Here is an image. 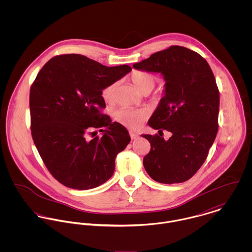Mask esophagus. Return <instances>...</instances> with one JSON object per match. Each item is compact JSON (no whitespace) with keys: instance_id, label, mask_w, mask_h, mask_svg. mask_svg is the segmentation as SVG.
<instances>
[{"instance_id":"esophagus-1","label":"esophagus","mask_w":252,"mask_h":252,"mask_svg":"<svg viewBox=\"0 0 252 252\" xmlns=\"http://www.w3.org/2000/svg\"><path fill=\"white\" fill-rule=\"evenodd\" d=\"M130 137H131V139L135 140V139H137V138L139 137V135H138L137 133H135V132H132V131H130Z\"/></svg>"}]
</instances>
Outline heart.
Masks as SVG:
<instances>
[{
	"label": "heart",
	"mask_w": 252,
	"mask_h": 252,
	"mask_svg": "<svg viewBox=\"0 0 252 252\" xmlns=\"http://www.w3.org/2000/svg\"><path fill=\"white\" fill-rule=\"evenodd\" d=\"M131 80L136 88L143 94L146 92L149 93L156 84L155 76L149 72H135L131 75ZM115 86L116 82H113L102 90V97L108 104H111L113 102ZM148 115L149 111L145 108H120L114 113L116 121L130 129L139 128Z\"/></svg>",
	"instance_id": "b5f03b06"
}]
</instances>
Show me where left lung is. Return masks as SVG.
Listing matches in <instances>:
<instances>
[{"label":"left lung","instance_id":"obj_1","mask_svg":"<svg viewBox=\"0 0 252 252\" xmlns=\"http://www.w3.org/2000/svg\"><path fill=\"white\" fill-rule=\"evenodd\" d=\"M136 70L160 72L164 97L148 125L172 137L143 135L150 143L144 167L152 180L180 183L192 178L204 164L218 131L219 91L208 62L197 52L173 45L133 65Z\"/></svg>","mask_w":252,"mask_h":252}]
</instances>
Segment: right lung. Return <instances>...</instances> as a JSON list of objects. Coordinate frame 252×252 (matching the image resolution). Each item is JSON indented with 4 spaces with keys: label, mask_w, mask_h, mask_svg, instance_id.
Masks as SVG:
<instances>
[{
    "label": "right lung",
    "mask_w": 252,
    "mask_h": 252,
    "mask_svg": "<svg viewBox=\"0 0 252 252\" xmlns=\"http://www.w3.org/2000/svg\"><path fill=\"white\" fill-rule=\"evenodd\" d=\"M128 65L107 67L80 54L51 58L30 90L32 138L50 172L77 190L98 187L111 178L116 155L131 141L127 129L102 114V90L128 72ZM98 128L102 137L86 133ZM96 133V132H93Z\"/></svg>",
    "instance_id": "right-lung-1"
}]
</instances>
